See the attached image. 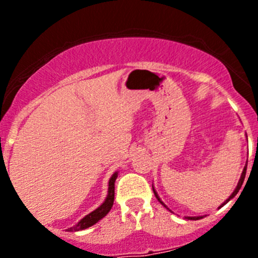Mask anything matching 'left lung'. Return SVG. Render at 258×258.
Returning a JSON list of instances; mask_svg holds the SVG:
<instances>
[{
    "label": "left lung",
    "mask_w": 258,
    "mask_h": 258,
    "mask_svg": "<svg viewBox=\"0 0 258 258\" xmlns=\"http://www.w3.org/2000/svg\"><path fill=\"white\" fill-rule=\"evenodd\" d=\"M246 170H247V165H246V166H244L243 171H242V175H241V178H240V181H238V183H237V187H236V189H235V191H233V192H232V195H231V196H230V197H228V199H227V200H226V201H225V202H223V204H222V205H226V204H227V202H228V201H230V200H231V199H233V197H235V196H236V195H237V192H238V191H240V188H241L242 183H243V179H244V176H246ZM152 189H153V194H155L156 199H157V200H158V201H160V204H162V205H163V206H165V207H166V209H167V206H166V205H165V204H163V202H162V201H161V199H160V197H158L157 192H156V191H155V188H153V186H152ZM186 218H188V220H200V218H204V216H197V217H186Z\"/></svg>",
    "instance_id": "obj_1"
}]
</instances>
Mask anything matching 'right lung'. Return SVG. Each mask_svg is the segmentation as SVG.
<instances>
[{"instance_id":"1","label":"right lung","mask_w":258,"mask_h":258,"mask_svg":"<svg viewBox=\"0 0 258 258\" xmlns=\"http://www.w3.org/2000/svg\"><path fill=\"white\" fill-rule=\"evenodd\" d=\"M117 175H118V172H114L113 175L111 176L110 181H108V194L105 202H103L98 209H96L91 213H88L87 216H85L76 226H72V227L67 228L66 231H69V232H75V231L86 230V228L91 227V226H93L95 223H97L101 218H103L108 212H110L114 201V181H116Z\"/></svg>"}]
</instances>
